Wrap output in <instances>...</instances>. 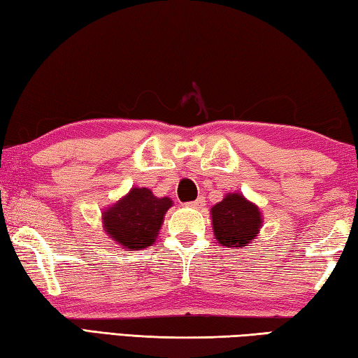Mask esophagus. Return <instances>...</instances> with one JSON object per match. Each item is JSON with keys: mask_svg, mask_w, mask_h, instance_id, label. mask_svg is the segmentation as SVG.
Returning a JSON list of instances; mask_svg holds the SVG:
<instances>
[{"mask_svg": "<svg viewBox=\"0 0 358 358\" xmlns=\"http://www.w3.org/2000/svg\"><path fill=\"white\" fill-rule=\"evenodd\" d=\"M203 199L202 197H199V199H196V201H192V202H187V207H191V208H202L203 207Z\"/></svg>", "mask_w": 358, "mask_h": 358, "instance_id": "obj_1", "label": "esophagus"}]
</instances>
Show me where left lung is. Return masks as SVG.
Listing matches in <instances>:
<instances>
[{
    "instance_id": "left-lung-1",
    "label": "left lung",
    "mask_w": 358,
    "mask_h": 358,
    "mask_svg": "<svg viewBox=\"0 0 358 358\" xmlns=\"http://www.w3.org/2000/svg\"><path fill=\"white\" fill-rule=\"evenodd\" d=\"M211 222L217 243L235 250L252 243L262 227V215L243 194L229 192L211 208Z\"/></svg>"
}]
</instances>
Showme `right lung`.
<instances>
[{"instance_id": "obj_1", "label": "right lung", "mask_w": 358, "mask_h": 358, "mask_svg": "<svg viewBox=\"0 0 358 358\" xmlns=\"http://www.w3.org/2000/svg\"><path fill=\"white\" fill-rule=\"evenodd\" d=\"M171 207L169 197H156L147 187H132L104 211L102 224L108 237L128 251L143 250L155 243Z\"/></svg>"}]
</instances>
